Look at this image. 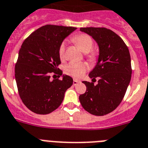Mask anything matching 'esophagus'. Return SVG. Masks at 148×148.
<instances>
[{"mask_svg":"<svg viewBox=\"0 0 148 148\" xmlns=\"http://www.w3.org/2000/svg\"><path fill=\"white\" fill-rule=\"evenodd\" d=\"M79 82H80L79 81H77L75 80V79H74V80H73V85H76V84H79Z\"/></svg>","mask_w":148,"mask_h":148,"instance_id":"esophagus-1","label":"esophagus"}]
</instances>
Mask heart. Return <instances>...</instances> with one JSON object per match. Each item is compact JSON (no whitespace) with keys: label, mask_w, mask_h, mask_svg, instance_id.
Listing matches in <instances>:
<instances>
[{"label":"heart","mask_w":148,"mask_h":148,"mask_svg":"<svg viewBox=\"0 0 148 148\" xmlns=\"http://www.w3.org/2000/svg\"><path fill=\"white\" fill-rule=\"evenodd\" d=\"M73 42L79 45L82 51L84 53H88L87 58L90 62H94L97 59V55L93 51H91L93 47V42L92 38L88 34H82L75 36L73 39ZM66 42H63L59 47V56L60 59L65 58ZM88 69V66L84 63H75L71 62L65 66L64 72L66 74L73 77L74 79H79L84 75Z\"/></svg>","instance_id":"1"}]
</instances>
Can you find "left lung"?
I'll return each mask as SVG.
<instances>
[{
	"mask_svg": "<svg viewBox=\"0 0 148 148\" xmlns=\"http://www.w3.org/2000/svg\"><path fill=\"white\" fill-rule=\"evenodd\" d=\"M99 46L97 65L89 73L93 82L84 81L86 92L79 96L83 108L93 115L113 112L124 97L132 75L128 47L117 34L106 27H81ZM99 79L94 85L95 78Z\"/></svg>",
	"mask_w": 148,
	"mask_h": 148,
	"instance_id": "obj_1",
	"label": "left lung"
}]
</instances>
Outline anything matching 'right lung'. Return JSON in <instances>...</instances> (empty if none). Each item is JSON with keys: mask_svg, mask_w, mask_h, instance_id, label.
<instances>
[{"mask_svg": "<svg viewBox=\"0 0 148 148\" xmlns=\"http://www.w3.org/2000/svg\"><path fill=\"white\" fill-rule=\"evenodd\" d=\"M76 27L46 25L33 32L21 45L15 66L18 91L24 104L31 112L47 114L58 108L66 90L73 80L64 75L62 79L50 78L51 73L63 72L59 47L63 40Z\"/></svg>", "mask_w": 148, "mask_h": 148, "instance_id": "1", "label": "right lung"}]
</instances>
